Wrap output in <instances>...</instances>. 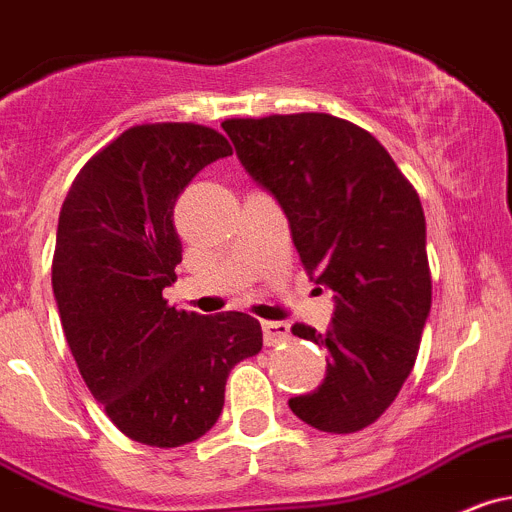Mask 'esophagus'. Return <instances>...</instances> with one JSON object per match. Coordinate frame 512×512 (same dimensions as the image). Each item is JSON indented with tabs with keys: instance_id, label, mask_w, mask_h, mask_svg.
<instances>
[{
	"instance_id": "1",
	"label": "esophagus",
	"mask_w": 512,
	"mask_h": 512,
	"mask_svg": "<svg viewBox=\"0 0 512 512\" xmlns=\"http://www.w3.org/2000/svg\"><path fill=\"white\" fill-rule=\"evenodd\" d=\"M261 329H264L266 347H276V344L286 342V339L291 337L289 324H284V321H264V324H261Z\"/></svg>"
}]
</instances>
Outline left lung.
<instances>
[{
  "label": "left lung",
  "instance_id": "1",
  "mask_svg": "<svg viewBox=\"0 0 512 512\" xmlns=\"http://www.w3.org/2000/svg\"><path fill=\"white\" fill-rule=\"evenodd\" d=\"M238 160L279 201L306 274L334 291V319L294 337L329 349L314 392L289 399L299 420L349 435L382 417L415 367L432 306L425 213L374 135L326 113L231 118Z\"/></svg>",
  "mask_w": 512,
  "mask_h": 512
}]
</instances>
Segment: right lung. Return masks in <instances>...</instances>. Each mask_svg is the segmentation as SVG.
I'll return each instance as SVG.
<instances>
[{"instance_id":"right-lung-1","label":"right lung","mask_w":512,"mask_h":512,"mask_svg":"<svg viewBox=\"0 0 512 512\" xmlns=\"http://www.w3.org/2000/svg\"><path fill=\"white\" fill-rule=\"evenodd\" d=\"M231 145L196 123L135 125L92 155L57 223L52 291L87 389L130 440L180 447L216 425L228 372L264 347L241 311L163 299L183 246L175 201Z\"/></svg>"}]
</instances>
